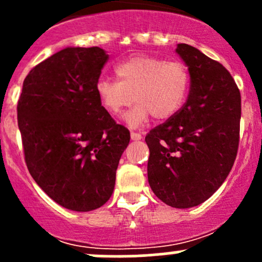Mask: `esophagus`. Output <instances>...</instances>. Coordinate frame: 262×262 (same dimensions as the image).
<instances>
[{"label": "esophagus", "mask_w": 262, "mask_h": 262, "mask_svg": "<svg viewBox=\"0 0 262 262\" xmlns=\"http://www.w3.org/2000/svg\"><path fill=\"white\" fill-rule=\"evenodd\" d=\"M130 138L133 139V141H141L143 137H142L141 133H136V132H132L130 133Z\"/></svg>", "instance_id": "1"}]
</instances>
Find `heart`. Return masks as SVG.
<instances>
[{
    "instance_id": "heart-1",
    "label": "heart",
    "mask_w": 262,
    "mask_h": 262,
    "mask_svg": "<svg viewBox=\"0 0 262 262\" xmlns=\"http://www.w3.org/2000/svg\"><path fill=\"white\" fill-rule=\"evenodd\" d=\"M118 82L100 78L96 94L105 110L119 115L134 101L136 106L125 115L132 126L142 125L152 115L156 120L173 116L186 100L190 73L181 62H166L150 55H136L115 67Z\"/></svg>"
}]
</instances>
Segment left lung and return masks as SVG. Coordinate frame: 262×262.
<instances>
[{
	"label": "left lung",
	"instance_id": "obj_1",
	"mask_svg": "<svg viewBox=\"0 0 262 262\" xmlns=\"http://www.w3.org/2000/svg\"><path fill=\"white\" fill-rule=\"evenodd\" d=\"M176 53L190 73L187 100L146 136L148 182L158 199L185 209L202 204L232 170L239 142L241 94L219 62L189 44Z\"/></svg>",
	"mask_w": 262,
	"mask_h": 262
}]
</instances>
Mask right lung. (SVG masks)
Wrapping results in <instances>:
<instances>
[{
    "mask_svg": "<svg viewBox=\"0 0 262 262\" xmlns=\"http://www.w3.org/2000/svg\"><path fill=\"white\" fill-rule=\"evenodd\" d=\"M107 59L99 47L62 49L29 72L17 102L29 172L50 199L75 212L110 199L130 141L96 94Z\"/></svg>",
    "mask_w": 262,
    "mask_h": 262,
    "instance_id": "right-lung-1",
    "label": "right lung"
}]
</instances>
